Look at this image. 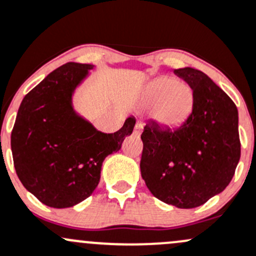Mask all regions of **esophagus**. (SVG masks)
<instances>
[{
	"label": "esophagus",
	"instance_id": "esophagus-1",
	"mask_svg": "<svg viewBox=\"0 0 256 256\" xmlns=\"http://www.w3.org/2000/svg\"><path fill=\"white\" fill-rule=\"evenodd\" d=\"M142 128H144V124H142L141 121H137L135 125V130H134L135 135H140V134L142 132Z\"/></svg>",
	"mask_w": 256,
	"mask_h": 256
}]
</instances>
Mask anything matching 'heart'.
Returning a JSON list of instances; mask_svg holds the SVG:
<instances>
[{
    "instance_id": "1",
    "label": "heart",
    "mask_w": 256,
    "mask_h": 256,
    "mask_svg": "<svg viewBox=\"0 0 256 256\" xmlns=\"http://www.w3.org/2000/svg\"><path fill=\"white\" fill-rule=\"evenodd\" d=\"M150 96L153 102L160 104L158 114L160 120L168 125L182 122L192 106V90L176 78L163 77L153 80L150 87Z\"/></svg>"
}]
</instances>
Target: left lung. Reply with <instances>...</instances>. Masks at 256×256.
<instances>
[{
	"instance_id": "left-lung-1",
	"label": "left lung",
	"mask_w": 256,
	"mask_h": 256,
	"mask_svg": "<svg viewBox=\"0 0 256 256\" xmlns=\"http://www.w3.org/2000/svg\"><path fill=\"white\" fill-rule=\"evenodd\" d=\"M192 90V109L176 128L147 122L141 176L154 198L194 208L227 188L240 158L234 102L200 70H174Z\"/></svg>"
}]
</instances>
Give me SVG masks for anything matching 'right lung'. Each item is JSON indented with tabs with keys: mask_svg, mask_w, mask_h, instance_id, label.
Returning a JSON list of instances; mask_svg holds the SVG:
<instances>
[{
	"mask_svg": "<svg viewBox=\"0 0 256 256\" xmlns=\"http://www.w3.org/2000/svg\"><path fill=\"white\" fill-rule=\"evenodd\" d=\"M93 64L67 62L22 100L10 135L16 173L44 205L72 207L90 198L106 156L121 148L135 118L114 134L96 131L72 109V92Z\"/></svg>",
	"mask_w": 256,
	"mask_h": 256,
	"instance_id": "add662e5",
	"label": "right lung"
}]
</instances>
